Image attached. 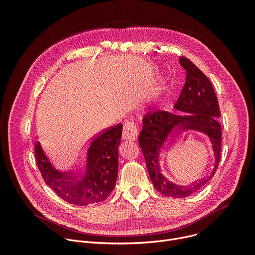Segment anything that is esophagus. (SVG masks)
<instances>
[{
    "instance_id": "esophagus-1",
    "label": "esophagus",
    "mask_w": 255,
    "mask_h": 255,
    "mask_svg": "<svg viewBox=\"0 0 255 255\" xmlns=\"http://www.w3.org/2000/svg\"><path fill=\"white\" fill-rule=\"evenodd\" d=\"M138 136V128L133 121H127L123 126L122 137L124 140L134 141Z\"/></svg>"
}]
</instances>
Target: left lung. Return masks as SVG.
<instances>
[{"instance_id": "8db88e82", "label": "left lung", "mask_w": 255, "mask_h": 255, "mask_svg": "<svg viewBox=\"0 0 255 255\" xmlns=\"http://www.w3.org/2000/svg\"><path fill=\"white\" fill-rule=\"evenodd\" d=\"M179 64L187 71L186 84L173 106L176 115L166 111L148 113L142 120L138 142L152 184L157 192L166 197L187 198L204 187L214 176L220 162L221 125L220 109L209 79L188 58L179 57ZM183 128L197 129L209 139L213 151V166L209 174L190 186H179L162 172L160 160L167 151L175 131Z\"/></svg>"}]
</instances>
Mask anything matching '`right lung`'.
<instances>
[{"label":"right lung","instance_id":"obj_1","mask_svg":"<svg viewBox=\"0 0 255 255\" xmlns=\"http://www.w3.org/2000/svg\"><path fill=\"white\" fill-rule=\"evenodd\" d=\"M121 137L122 124H118L93 138L82 167L75 173L56 169L38 141L35 144L36 162L45 183L65 202L77 206L103 202L116 185Z\"/></svg>","mask_w":255,"mask_h":255}]
</instances>
